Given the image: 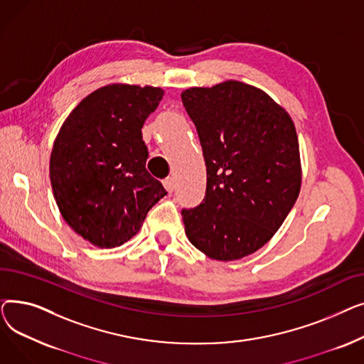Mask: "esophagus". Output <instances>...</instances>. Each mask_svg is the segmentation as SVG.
Returning <instances> with one entry per match:
<instances>
[{"instance_id": "esophagus-1", "label": "esophagus", "mask_w": 364, "mask_h": 364, "mask_svg": "<svg viewBox=\"0 0 364 364\" xmlns=\"http://www.w3.org/2000/svg\"><path fill=\"white\" fill-rule=\"evenodd\" d=\"M164 186H165V188L168 190L169 193L174 192V188H176V180H174V177H166V178L164 180Z\"/></svg>"}]
</instances>
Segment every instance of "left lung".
<instances>
[{
  "label": "left lung",
  "instance_id": "8db88e82",
  "mask_svg": "<svg viewBox=\"0 0 364 364\" xmlns=\"http://www.w3.org/2000/svg\"><path fill=\"white\" fill-rule=\"evenodd\" d=\"M181 100L206 165L202 203L181 211L186 235L218 261L251 255L273 237L299 195L295 125L270 95L239 81L190 88Z\"/></svg>",
  "mask_w": 364,
  "mask_h": 364
}]
</instances>
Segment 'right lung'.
<instances>
[{"label":"right lung","instance_id":"add662e5","mask_svg":"<svg viewBox=\"0 0 364 364\" xmlns=\"http://www.w3.org/2000/svg\"><path fill=\"white\" fill-rule=\"evenodd\" d=\"M156 87L113 84L76 106L57 134L50 180L62 217L99 247L136 236L166 190L146 169L141 128L162 100Z\"/></svg>","mask_w":364,"mask_h":364}]
</instances>
